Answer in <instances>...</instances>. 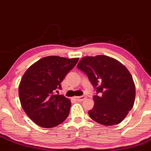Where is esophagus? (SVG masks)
<instances>
[{
  "label": "esophagus",
  "mask_w": 151,
  "mask_h": 151,
  "mask_svg": "<svg viewBox=\"0 0 151 151\" xmlns=\"http://www.w3.org/2000/svg\"><path fill=\"white\" fill-rule=\"evenodd\" d=\"M75 99L78 101H83V100L86 99V96H79V97H76Z\"/></svg>",
  "instance_id": "34e87169"
}]
</instances>
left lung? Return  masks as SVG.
<instances>
[{
	"instance_id": "left-lung-1",
	"label": "left lung",
	"mask_w": 151,
	"mask_h": 151,
	"mask_svg": "<svg viewBox=\"0 0 151 151\" xmlns=\"http://www.w3.org/2000/svg\"><path fill=\"white\" fill-rule=\"evenodd\" d=\"M95 88L94 106L90 117L99 124L111 126L120 123L133 108L136 96L130 72L121 63L106 55L86 56L77 65Z\"/></svg>"
}]
</instances>
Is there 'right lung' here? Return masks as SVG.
<instances>
[{"label": "right lung", "mask_w": 151, "mask_h": 151, "mask_svg": "<svg viewBox=\"0 0 151 151\" xmlns=\"http://www.w3.org/2000/svg\"><path fill=\"white\" fill-rule=\"evenodd\" d=\"M78 60L79 58L47 56L24 74L19 85V100L23 110L37 125L52 128L68 117L70 100L55 92L62 89L60 83Z\"/></svg>", "instance_id": "obj_1"}]
</instances>
